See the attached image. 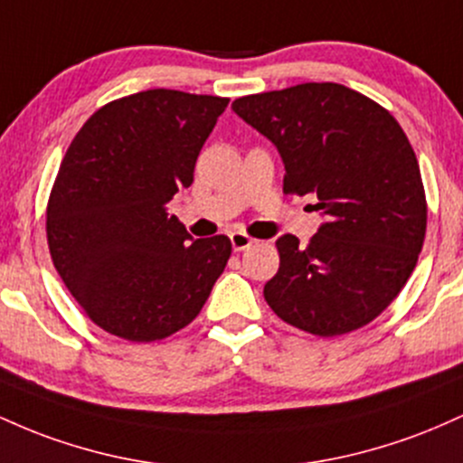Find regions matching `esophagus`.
<instances>
[{"mask_svg":"<svg viewBox=\"0 0 463 463\" xmlns=\"http://www.w3.org/2000/svg\"><path fill=\"white\" fill-rule=\"evenodd\" d=\"M230 241H232L233 251H245V249H249L253 242H256L251 236H247L245 232H232Z\"/></svg>","mask_w":463,"mask_h":463,"instance_id":"obj_1","label":"esophagus"}]
</instances>
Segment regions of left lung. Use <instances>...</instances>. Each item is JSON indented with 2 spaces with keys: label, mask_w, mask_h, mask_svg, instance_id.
Wrapping results in <instances>:
<instances>
[{
  "label": "left lung",
  "mask_w": 463,
  "mask_h": 463,
  "mask_svg": "<svg viewBox=\"0 0 463 463\" xmlns=\"http://www.w3.org/2000/svg\"><path fill=\"white\" fill-rule=\"evenodd\" d=\"M284 162V192L317 196L326 222L308 241L278 238L264 284L273 313L317 336L376 319L413 273L427 233V196L396 118L336 82H304L233 100Z\"/></svg>",
  "instance_id": "1"
}]
</instances>
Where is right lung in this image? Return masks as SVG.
I'll return each mask as SVG.
<instances>
[{"instance_id": "right-lung-1", "label": "right lung", "mask_w": 463, "mask_h": 463, "mask_svg": "<svg viewBox=\"0 0 463 463\" xmlns=\"http://www.w3.org/2000/svg\"><path fill=\"white\" fill-rule=\"evenodd\" d=\"M230 98L148 90L98 109L67 148L48 201L52 262L96 326L135 344L185 328L232 256L168 214Z\"/></svg>"}]
</instances>
